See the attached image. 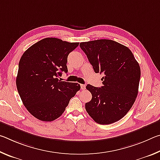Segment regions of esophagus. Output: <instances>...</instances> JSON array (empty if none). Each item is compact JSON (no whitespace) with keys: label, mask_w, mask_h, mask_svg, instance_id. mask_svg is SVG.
I'll list each match as a JSON object with an SVG mask.
<instances>
[{"label":"esophagus","mask_w":160,"mask_h":160,"mask_svg":"<svg viewBox=\"0 0 160 160\" xmlns=\"http://www.w3.org/2000/svg\"><path fill=\"white\" fill-rule=\"evenodd\" d=\"M80 88H81V90H85V85H80Z\"/></svg>","instance_id":"34e87169"}]
</instances>
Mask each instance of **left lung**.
<instances>
[{"instance_id":"left-lung-1","label":"left lung","mask_w":160,"mask_h":160,"mask_svg":"<svg viewBox=\"0 0 160 160\" xmlns=\"http://www.w3.org/2000/svg\"><path fill=\"white\" fill-rule=\"evenodd\" d=\"M80 47L94 72L104 74L101 88L86 86L92 94V99L85 104L87 112L102 125L118 121L128 112L137 97L140 78L138 63L128 47L113 40L82 42Z\"/></svg>"}]
</instances>
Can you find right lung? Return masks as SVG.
Here are the masks:
<instances>
[{"mask_svg":"<svg viewBox=\"0 0 160 160\" xmlns=\"http://www.w3.org/2000/svg\"><path fill=\"white\" fill-rule=\"evenodd\" d=\"M78 42L45 38L31 46L19 62L16 85L31 114L42 121H52L64 112L80 85L58 79L67 72L68 56Z\"/></svg>","mask_w":160,"mask_h":160,"instance_id":"right-lung-1","label":"right lung"}]
</instances>
